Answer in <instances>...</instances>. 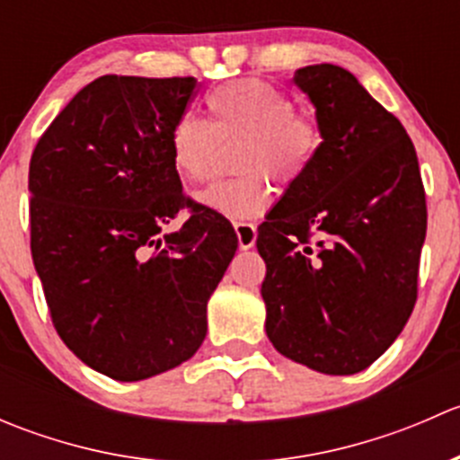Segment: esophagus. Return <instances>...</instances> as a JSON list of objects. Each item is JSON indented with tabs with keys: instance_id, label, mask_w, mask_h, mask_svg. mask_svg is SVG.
<instances>
[{
	"instance_id": "34e87169",
	"label": "esophagus",
	"mask_w": 460,
	"mask_h": 460,
	"mask_svg": "<svg viewBox=\"0 0 460 460\" xmlns=\"http://www.w3.org/2000/svg\"><path fill=\"white\" fill-rule=\"evenodd\" d=\"M235 229V235H238V247L240 249H252L253 244H256V238H258V231L256 226L249 225V222H235L234 225Z\"/></svg>"
}]
</instances>
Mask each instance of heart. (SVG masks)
I'll return each instance as SVG.
<instances>
[{
    "mask_svg": "<svg viewBox=\"0 0 460 460\" xmlns=\"http://www.w3.org/2000/svg\"><path fill=\"white\" fill-rule=\"evenodd\" d=\"M211 122L178 119L169 133V157L175 173L187 182L211 178L217 140H244L235 160L240 178L222 180L196 196L204 208L231 217L258 216L273 193L267 178H298L318 153L320 127L314 118L296 113L294 100L264 80H235L207 95Z\"/></svg>",
    "mask_w": 460,
    "mask_h": 460,
    "instance_id": "obj_1",
    "label": "heart"
}]
</instances>
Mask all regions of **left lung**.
Segmentation results:
<instances>
[{"mask_svg": "<svg viewBox=\"0 0 460 460\" xmlns=\"http://www.w3.org/2000/svg\"><path fill=\"white\" fill-rule=\"evenodd\" d=\"M316 106L318 153L258 226L267 336L320 374L367 369L405 327L419 294L428 207L402 124L349 71L298 68Z\"/></svg>", "mask_w": 460, "mask_h": 460, "instance_id": "obj_1", "label": "left lung"}]
</instances>
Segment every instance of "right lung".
<instances>
[{
	"instance_id": "1",
	"label": "right lung",
	"mask_w": 460,
	"mask_h": 460,
	"mask_svg": "<svg viewBox=\"0 0 460 460\" xmlns=\"http://www.w3.org/2000/svg\"><path fill=\"white\" fill-rule=\"evenodd\" d=\"M196 88V77H97L31 157V253L50 318L82 363L124 383L196 354L238 249L171 164L169 133ZM182 208L190 220L166 234Z\"/></svg>"
}]
</instances>
